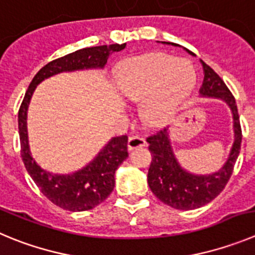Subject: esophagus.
<instances>
[{
	"mask_svg": "<svg viewBox=\"0 0 255 255\" xmlns=\"http://www.w3.org/2000/svg\"><path fill=\"white\" fill-rule=\"evenodd\" d=\"M146 144V139L141 135H130L127 142V148L128 151H132L134 148H138V147H143Z\"/></svg>",
	"mask_w": 255,
	"mask_h": 255,
	"instance_id": "obj_1",
	"label": "esophagus"
}]
</instances>
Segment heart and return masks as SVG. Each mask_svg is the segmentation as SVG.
Listing matches in <instances>:
<instances>
[{
  "instance_id": "heart-1",
  "label": "heart",
  "mask_w": 255,
  "mask_h": 255,
  "mask_svg": "<svg viewBox=\"0 0 255 255\" xmlns=\"http://www.w3.org/2000/svg\"><path fill=\"white\" fill-rule=\"evenodd\" d=\"M121 94L142 101L141 113L149 125H161L182 103L196 83L190 61L163 52H149L122 61L116 75Z\"/></svg>"
}]
</instances>
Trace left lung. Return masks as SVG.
Segmentation results:
<instances>
[{
	"label": "left lung",
	"instance_id": "left-lung-1",
	"mask_svg": "<svg viewBox=\"0 0 255 255\" xmlns=\"http://www.w3.org/2000/svg\"><path fill=\"white\" fill-rule=\"evenodd\" d=\"M162 44L170 42L162 41ZM172 45L178 46L176 44ZM185 50L189 51L187 49ZM189 54L195 56L191 51H189ZM200 63L204 69L203 85L199 90L200 97L219 99L229 107L233 116L234 142L229 156L220 170L208 175H197L185 170L177 161L171 146L168 127L147 138L149 143L148 149L152 153V162L147 175L149 189L163 204L177 210H194L201 208L213 201L224 190L233 173L242 143V129L234 97L210 66L206 65L203 60H200Z\"/></svg>",
	"mask_w": 255,
	"mask_h": 255
}]
</instances>
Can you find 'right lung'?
<instances>
[{"label": "right lung", "instance_id": "right-lung-1", "mask_svg": "<svg viewBox=\"0 0 255 255\" xmlns=\"http://www.w3.org/2000/svg\"><path fill=\"white\" fill-rule=\"evenodd\" d=\"M126 47V44L85 47L50 61L40 69L28 85L18 111L21 156L28 175L42 194L55 205L69 211H85L98 206L113 191L117 168L128 157L127 135L113 137L89 163L71 173H52L40 167L30 151L27 109L35 89L47 78L60 73L89 69H104L109 56Z\"/></svg>", "mask_w": 255, "mask_h": 255}]
</instances>
